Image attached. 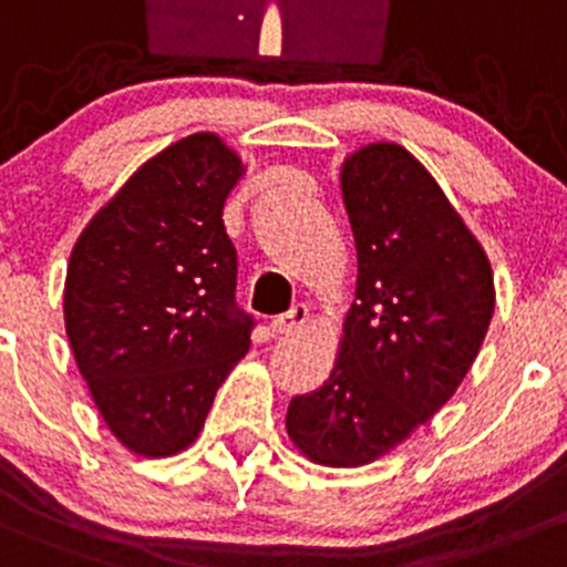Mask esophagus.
Wrapping results in <instances>:
<instances>
[{"label":"esophagus","instance_id":"esophagus-1","mask_svg":"<svg viewBox=\"0 0 567 567\" xmlns=\"http://www.w3.org/2000/svg\"><path fill=\"white\" fill-rule=\"evenodd\" d=\"M307 321H310V310H307L305 305H296V307H290L288 312H282V316L274 318L271 329L277 334H290V332H296V329L305 327Z\"/></svg>","mask_w":567,"mask_h":567}]
</instances>
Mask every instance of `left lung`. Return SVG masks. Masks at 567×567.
I'll return each mask as SVG.
<instances>
[{
    "mask_svg": "<svg viewBox=\"0 0 567 567\" xmlns=\"http://www.w3.org/2000/svg\"><path fill=\"white\" fill-rule=\"evenodd\" d=\"M357 246V290L334 368L288 406L310 463L360 468L393 452L454 395L493 310L491 260L441 185L399 144L340 166Z\"/></svg>",
    "mask_w": 567,
    "mask_h": 567,
    "instance_id": "left-lung-1",
    "label": "left lung"
}]
</instances>
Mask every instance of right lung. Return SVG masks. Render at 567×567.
<instances>
[{
  "label": "right lung",
  "mask_w": 567,
  "mask_h": 567,
  "mask_svg": "<svg viewBox=\"0 0 567 567\" xmlns=\"http://www.w3.org/2000/svg\"><path fill=\"white\" fill-rule=\"evenodd\" d=\"M244 172L216 132L183 137L137 168L71 249L65 334L99 415L132 454L185 452L249 351L221 218Z\"/></svg>",
  "instance_id": "1"
}]
</instances>
